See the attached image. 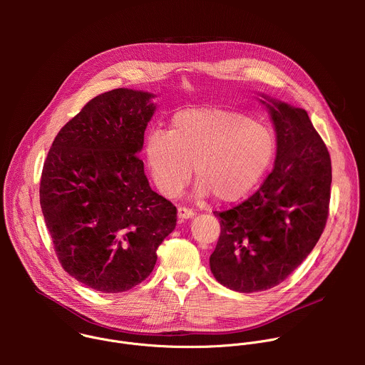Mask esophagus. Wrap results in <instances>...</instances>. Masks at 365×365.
<instances>
[{
	"instance_id": "1",
	"label": "esophagus",
	"mask_w": 365,
	"mask_h": 365,
	"mask_svg": "<svg viewBox=\"0 0 365 365\" xmlns=\"http://www.w3.org/2000/svg\"><path fill=\"white\" fill-rule=\"evenodd\" d=\"M195 215V212L192 210H189V207H185V206H179L178 207V217L180 220H189Z\"/></svg>"
}]
</instances>
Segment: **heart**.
<instances>
[{"instance_id": "b5f03b06", "label": "heart", "mask_w": 365, "mask_h": 365, "mask_svg": "<svg viewBox=\"0 0 365 365\" xmlns=\"http://www.w3.org/2000/svg\"><path fill=\"white\" fill-rule=\"evenodd\" d=\"M276 151L273 131L245 114L193 108L175 114L170 131L151 130L144 154L153 182L166 197L178 196L192 178L195 195L221 202L244 197L262 179Z\"/></svg>"}]
</instances>
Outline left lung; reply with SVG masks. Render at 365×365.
<instances>
[{"label": "left lung", "instance_id": "left-lung-1", "mask_svg": "<svg viewBox=\"0 0 365 365\" xmlns=\"http://www.w3.org/2000/svg\"><path fill=\"white\" fill-rule=\"evenodd\" d=\"M277 138L276 162L259 189L224 212L210 266L225 287L252 293L282 283L317 245L331 197L328 148L304 110L262 93Z\"/></svg>", "mask_w": 365, "mask_h": 365}]
</instances>
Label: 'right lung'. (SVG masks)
<instances>
[{
    "mask_svg": "<svg viewBox=\"0 0 365 365\" xmlns=\"http://www.w3.org/2000/svg\"><path fill=\"white\" fill-rule=\"evenodd\" d=\"M155 95L118 88L91 99L56 135L40 206L62 267L102 293L145 280L176 227V206L151 190L138 159Z\"/></svg>",
    "mask_w": 365,
    "mask_h": 365,
    "instance_id": "right-lung-1",
    "label": "right lung"
}]
</instances>
